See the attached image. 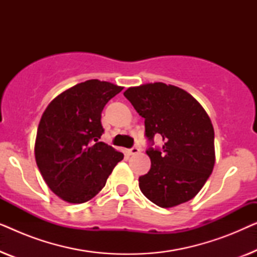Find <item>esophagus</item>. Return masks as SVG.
Listing matches in <instances>:
<instances>
[{
    "instance_id": "1",
    "label": "esophagus",
    "mask_w": 257,
    "mask_h": 257,
    "mask_svg": "<svg viewBox=\"0 0 257 257\" xmlns=\"http://www.w3.org/2000/svg\"><path fill=\"white\" fill-rule=\"evenodd\" d=\"M128 152H130V154H131V156H136V154H138L140 152V147L139 146H133L132 149L128 151Z\"/></svg>"
}]
</instances>
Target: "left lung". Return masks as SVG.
<instances>
[{
    "mask_svg": "<svg viewBox=\"0 0 257 257\" xmlns=\"http://www.w3.org/2000/svg\"><path fill=\"white\" fill-rule=\"evenodd\" d=\"M124 96L145 118V136L151 143L147 174L139 188L150 201L163 208L187 202L200 192L215 164L212 121L194 97L180 87L149 83L128 87ZM154 136L164 145L152 148Z\"/></svg>",
    "mask_w": 257,
    "mask_h": 257,
    "instance_id": "left-lung-1",
    "label": "left lung"
}]
</instances>
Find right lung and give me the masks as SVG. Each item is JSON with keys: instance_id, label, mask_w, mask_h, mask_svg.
Listing matches in <instances>:
<instances>
[{"instance_id": "1", "label": "right lung", "mask_w": 257, "mask_h": 257, "mask_svg": "<svg viewBox=\"0 0 257 257\" xmlns=\"http://www.w3.org/2000/svg\"><path fill=\"white\" fill-rule=\"evenodd\" d=\"M121 86L90 79L58 94L42 114L35 158L49 188L83 203L98 194L124 154L99 142L101 111Z\"/></svg>"}]
</instances>
